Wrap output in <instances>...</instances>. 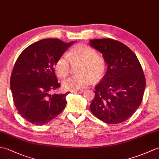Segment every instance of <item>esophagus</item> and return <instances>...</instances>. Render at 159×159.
<instances>
[{
	"mask_svg": "<svg viewBox=\"0 0 159 159\" xmlns=\"http://www.w3.org/2000/svg\"><path fill=\"white\" fill-rule=\"evenodd\" d=\"M83 91H84V90H79V91H75L73 92L75 93H83Z\"/></svg>",
	"mask_w": 159,
	"mask_h": 159,
	"instance_id": "34e87169",
	"label": "esophagus"
}]
</instances>
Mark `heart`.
Instances as JSON below:
<instances>
[{
    "label": "heart",
    "instance_id": "1",
    "mask_svg": "<svg viewBox=\"0 0 159 159\" xmlns=\"http://www.w3.org/2000/svg\"><path fill=\"white\" fill-rule=\"evenodd\" d=\"M58 58L55 64V72L60 78L67 76L71 70V64L80 63L79 72L82 75L73 76L62 82V87L67 91H76L89 85L92 80L102 78L105 72V62L97 55L93 48L84 44H79L68 54ZM70 60H69V59Z\"/></svg>",
    "mask_w": 159,
    "mask_h": 159
}]
</instances>
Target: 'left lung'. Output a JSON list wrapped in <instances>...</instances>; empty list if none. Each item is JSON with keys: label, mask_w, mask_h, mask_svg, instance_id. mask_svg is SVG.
<instances>
[{"label": "left lung", "mask_w": 159, "mask_h": 159, "mask_svg": "<svg viewBox=\"0 0 159 159\" xmlns=\"http://www.w3.org/2000/svg\"><path fill=\"white\" fill-rule=\"evenodd\" d=\"M106 63L104 78L95 87L90 110L98 119L118 124L130 118L142 101L146 79L135 54L123 43L110 39L89 40Z\"/></svg>", "instance_id": "8db88e82"}]
</instances>
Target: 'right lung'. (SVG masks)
<instances>
[{"label":"right lung","mask_w":159,"mask_h":159,"mask_svg":"<svg viewBox=\"0 0 159 159\" xmlns=\"http://www.w3.org/2000/svg\"><path fill=\"white\" fill-rule=\"evenodd\" d=\"M75 42L43 39L25 48L18 57L11 76V89L18 112L32 124L45 125L65 108L69 92L50 93L60 87L55 75V63Z\"/></svg>","instance_id":"right-lung-1"}]
</instances>
